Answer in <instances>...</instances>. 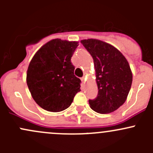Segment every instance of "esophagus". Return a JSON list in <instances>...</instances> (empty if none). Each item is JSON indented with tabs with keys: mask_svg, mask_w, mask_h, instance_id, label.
<instances>
[{
	"mask_svg": "<svg viewBox=\"0 0 153 153\" xmlns=\"http://www.w3.org/2000/svg\"><path fill=\"white\" fill-rule=\"evenodd\" d=\"M81 81H82V83H85V78L84 77H82V78H81Z\"/></svg>",
	"mask_w": 153,
	"mask_h": 153,
	"instance_id": "esophagus-1",
	"label": "esophagus"
}]
</instances>
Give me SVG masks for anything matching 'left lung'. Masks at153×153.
<instances>
[{"label":"left lung","instance_id":"left-lung-1","mask_svg":"<svg viewBox=\"0 0 153 153\" xmlns=\"http://www.w3.org/2000/svg\"><path fill=\"white\" fill-rule=\"evenodd\" d=\"M92 55L96 72L98 95L89 100L91 109L101 114L118 109L126 101L130 90L132 74L129 63L119 50L97 39L82 40Z\"/></svg>","mask_w":153,"mask_h":153}]
</instances>
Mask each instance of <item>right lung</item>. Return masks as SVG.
Instances as JSON below:
<instances>
[{
  "label": "right lung",
  "mask_w": 153,
  "mask_h": 153,
  "mask_svg": "<svg viewBox=\"0 0 153 153\" xmlns=\"http://www.w3.org/2000/svg\"><path fill=\"white\" fill-rule=\"evenodd\" d=\"M76 41L53 39L44 44L29 63L27 83L32 98L49 112L67 109L81 89V80L74 75L71 58Z\"/></svg>",
  "instance_id": "right-lung-1"
}]
</instances>
